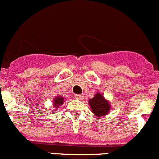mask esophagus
<instances>
[{"mask_svg": "<svg viewBox=\"0 0 159 159\" xmlns=\"http://www.w3.org/2000/svg\"><path fill=\"white\" fill-rule=\"evenodd\" d=\"M75 97H76V99H77V100H82V99L83 98V94H76V95L75 96Z\"/></svg>", "mask_w": 159, "mask_h": 159, "instance_id": "1", "label": "esophagus"}]
</instances>
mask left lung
Masks as SVG:
<instances>
[{
    "instance_id": "1",
    "label": "left lung",
    "mask_w": 159,
    "mask_h": 159,
    "mask_svg": "<svg viewBox=\"0 0 159 159\" xmlns=\"http://www.w3.org/2000/svg\"><path fill=\"white\" fill-rule=\"evenodd\" d=\"M89 103L92 109V112L97 117H103L106 115L111 108L109 102L105 100L100 93H97L93 98L90 99L89 100Z\"/></svg>"
}]
</instances>
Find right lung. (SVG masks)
Masks as SVG:
<instances>
[{"mask_svg": "<svg viewBox=\"0 0 159 159\" xmlns=\"http://www.w3.org/2000/svg\"><path fill=\"white\" fill-rule=\"evenodd\" d=\"M63 100L64 98H62V97H56V98H55V101L54 103H53L54 107H56V108L59 107V106L62 105V103H63Z\"/></svg>", "mask_w": 159, "mask_h": 159, "instance_id": "right-lung-1", "label": "right lung"}]
</instances>
